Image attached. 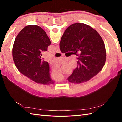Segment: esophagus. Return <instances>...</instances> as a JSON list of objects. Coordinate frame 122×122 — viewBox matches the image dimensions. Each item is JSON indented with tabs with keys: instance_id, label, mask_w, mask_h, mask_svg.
I'll use <instances>...</instances> for the list:
<instances>
[{
	"instance_id": "34e87169",
	"label": "esophagus",
	"mask_w": 122,
	"mask_h": 122,
	"mask_svg": "<svg viewBox=\"0 0 122 122\" xmlns=\"http://www.w3.org/2000/svg\"><path fill=\"white\" fill-rule=\"evenodd\" d=\"M56 53H61V51H60L59 49H57L56 51Z\"/></svg>"
}]
</instances>
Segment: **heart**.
<instances>
[{
  "label": "heart",
  "mask_w": 122,
  "mask_h": 122,
  "mask_svg": "<svg viewBox=\"0 0 122 122\" xmlns=\"http://www.w3.org/2000/svg\"><path fill=\"white\" fill-rule=\"evenodd\" d=\"M61 78H62V77H57V78H56V79L58 80H61Z\"/></svg>",
  "instance_id": "obj_1"
}]
</instances>
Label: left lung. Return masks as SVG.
<instances>
[{
	"mask_svg": "<svg viewBox=\"0 0 122 122\" xmlns=\"http://www.w3.org/2000/svg\"><path fill=\"white\" fill-rule=\"evenodd\" d=\"M51 41L40 27L28 25L19 32L14 40L12 55L20 73L35 82L43 84L54 83L49 74L48 62L41 58V51H47Z\"/></svg>",
	"mask_w": 122,
	"mask_h": 122,
	"instance_id": "obj_1",
	"label": "left lung"
}]
</instances>
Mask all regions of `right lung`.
<instances>
[{"label": "right lung", "instance_id": "1", "mask_svg": "<svg viewBox=\"0 0 122 122\" xmlns=\"http://www.w3.org/2000/svg\"><path fill=\"white\" fill-rule=\"evenodd\" d=\"M62 53L78 51L77 67L68 78L69 82L81 83L96 75L105 65L106 51L100 35L94 28L82 23L69 26L60 43Z\"/></svg>", "mask_w": 122, "mask_h": 122}]
</instances>
